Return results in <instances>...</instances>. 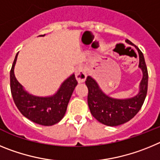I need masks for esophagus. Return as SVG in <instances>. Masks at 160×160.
<instances>
[{"mask_svg":"<svg viewBox=\"0 0 160 160\" xmlns=\"http://www.w3.org/2000/svg\"><path fill=\"white\" fill-rule=\"evenodd\" d=\"M87 73L86 68L83 67V66H80L78 67L77 70H76L75 73V77L77 81L78 82V83H82L84 82L86 78H87Z\"/></svg>","mask_w":160,"mask_h":160,"instance_id":"34e87169","label":"esophagus"}]
</instances>
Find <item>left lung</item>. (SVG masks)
I'll list each match as a JSON object with an SVG mask.
<instances>
[{"mask_svg": "<svg viewBox=\"0 0 160 160\" xmlns=\"http://www.w3.org/2000/svg\"><path fill=\"white\" fill-rule=\"evenodd\" d=\"M126 42L131 46L134 44L128 39ZM139 57L138 67L142 71V78L139 85L138 94L130 98H113L103 93L94 78L88 76L86 85L88 88L87 102L91 114L104 125L114 127L128 122L136 115L142 107L148 92V73L143 54L136 46Z\"/></svg>", "mask_w": 160, "mask_h": 160, "instance_id": "1", "label": "left lung"}]
</instances>
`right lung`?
<instances>
[{
  "label": "right lung",
  "instance_id": "add662e5",
  "mask_svg": "<svg viewBox=\"0 0 160 160\" xmlns=\"http://www.w3.org/2000/svg\"><path fill=\"white\" fill-rule=\"evenodd\" d=\"M45 36V35H42ZM18 53L14 58L10 70V89L15 105L20 112L35 123L42 126H52L62 119L68 103L78 82L74 74L65 80L53 95L38 97L29 94L24 90L14 75V66Z\"/></svg>",
  "mask_w": 160,
  "mask_h": 160
}]
</instances>
